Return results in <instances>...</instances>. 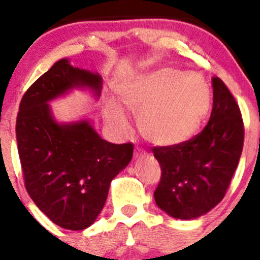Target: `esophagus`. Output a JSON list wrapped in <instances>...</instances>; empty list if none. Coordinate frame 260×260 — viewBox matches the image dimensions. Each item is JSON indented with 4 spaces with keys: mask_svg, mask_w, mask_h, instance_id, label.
Returning a JSON list of instances; mask_svg holds the SVG:
<instances>
[{
    "mask_svg": "<svg viewBox=\"0 0 260 260\" xmlns=\"http://www.w3.org/2000/svg\"><path fill=\"white\" fill-rule=\"evenodd\" d=\"M145 153L144 150H142L141 148H136V150H135V156L136 158H138V156H142V155H145Z\"/></svg>",
    "mask_w": 260,
    "mask_h": 260,
    "instance_id": "1",
    "label": "esophagus"
}]
</instances>
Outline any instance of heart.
Wrapping results in <instances>:
<instances>
[{
  "label": "heart",
  "instance_id": "heart-1",
  "mask_svg": "<svg viewBox=\"0 0 260 260\" xmlns=\"http://www.w3.org/2000/svg\"><path fill=\"white\" fill-rule=\"evenodd\" d=\"M119 100L128 112L138 117L139 132L148 142L173 147L199 132L210 111L211 92L200 74L161 68L128 82ZM104 116L116 132L128 129L127 117L116 102H106Z\"/></svg>",
  "mask_w": 260,
  "mask_h": 260
}]
</instances>
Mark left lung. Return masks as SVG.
<instances>
[{
	"label": "left lung",
	"instance_id": "obj_1",
	"mask_svg": "<svg viewBox=\"0 0 260 260\" xmlns=\"http://www.w3.org/2000/svg\"><path fill=\"white\" fill-rule=\"evenodd\" d=\"M212 112L201 133L182 144L153 149L161 169L154 199L174 218H198L219 204L241 158V111L221 79L212 78Z\"/></svg>",
	"mask_w": 260,
	"mask_h": 260
}]
</instances>
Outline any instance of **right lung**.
I'll return each mask as SVG.
<instances>
[{
	"label": "right lung",
	"instance_id": "right-lung-1",
	"mask_svg": "<svg viewBox=\"0 0 260 260\" xmlns=\"http://www.w3.org/2000/svg\"><path fill=\"white\" fill-rule=\"evenodd\" d=\"M99 74L56 61L19 104L16 137L24 186L50 221L65 230L90 227L106 202L111 181L133 155V144H113L87 119L58 123L48 102L75 87L101 93Z\"/></svg>",
	"mask_w": 260,
	"mask_h": 260
}]
</instances>
